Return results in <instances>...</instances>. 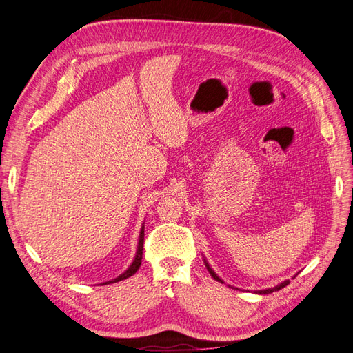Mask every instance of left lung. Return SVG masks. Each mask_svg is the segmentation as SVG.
I'll use <instances>...</instances> for the list:
<instances>
[{"instance_id": "1", "label": "left lung", "mask_w": 353, "mask_h": 353, "mask_svg": "<svg viewBox=\"0 0 353 353\" xmlns=\"http://www.w3.org/2000/svg\"><path fill=\"white\" fill-rule=\"evenodd\" d=\"M205 261V259H203ZM205 266H206V270H208L210 271V274H211V276H212V279L214 280H217V281H220V283H223V280L217 276V274L216 272H214L212 271V268H211V266L208 265V262H206L205 261ZM289 285V280H286V281H283V283H280V285H277V286H274V288H271V289H263V290H257L256 292V294H263V295H266V294H272V292H276V290H280V289H283V288H285V286H288Z\"/></svg>"}]
</instances>
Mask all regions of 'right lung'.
Wrapping results in <instances>:
<instances>
[{
    "label": "right lung",
    "instance_id": "add662e5",
    "mask_svg": "<svg viewBox=\"0 0 353 353\" xmlns=\"http://www.w3.org/2000/svg\"><path fill=\"white\" fill-rule=\"evenodd\" d=\"M143 226L141 229V234H139V243H137V250H136V256H134V261L132 262V265L128 266V268L121 274V276H118L117 279L110 280V281H106V283H117V281H121V280H125L130 276H133V274L139 270V266L142 263V253H143Z\"/></svg>",
    "mask_w": 353,
    "mask_h": 353
}]
</instances>
